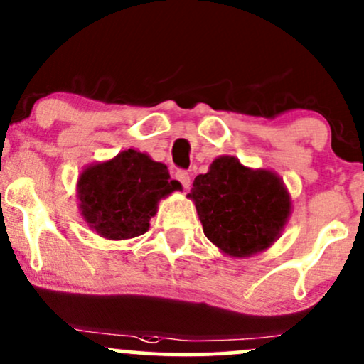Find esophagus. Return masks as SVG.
I'll return each mask as SVG.
<instances>
[{"instance_id": "34e87169", "label": "esophagus", "mask_w": 364, "mask_h": 364, "mask_svg": "<svg viewBox=\"0 0 364 364\" xmlns=\"http://www.w3.org/2000/svg\"><path fill=\"white\" fill-rule=\"evenodd\" d=\"M173 178L176 179V181L181 183V186L185 188V190H188V188H190L191 178H190V173H188V171H185V169H178L176 173L173 174Z\"/></svg>"}]
</instances>
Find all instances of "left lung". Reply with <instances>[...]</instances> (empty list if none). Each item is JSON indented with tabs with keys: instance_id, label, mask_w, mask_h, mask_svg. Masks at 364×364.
I'll list each match as a JSON object with an SVG mask.
<instances>
[{
	"instance_id": "left-lung-1",
	"label": "left lung",
	"mask_w": 364,
	"mask_h": 364,
	"mask_svg": "<svg viewBox=\"0 0 364 364\" xmlns=\"http://www.w3.org/2000/svg\"><path fill=\"white\" fill-rule=\"evenodd\" d=\"M203 232L231 257L269 248L291 212L289 195L270 171H252L236 157L215 159L207 174L195 178L190 193Z\"/></svg>"
}]
</instances>
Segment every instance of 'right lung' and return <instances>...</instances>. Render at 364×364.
<instances>
[{
  "mask_svg": "<svg viewBox=\"0 0 364 364\" xmlns=\"http://www.w3.org/2000/svg\"><path fill=\"white\" fill-rule=\"evenodd\" d=\"M168 168L136 150L87 168L78 179V198L85 220L107 240L144 235L162 196L181 190Z\"/></svg>",
  "mask_w": 364,
  "mask_h": 364,
  "instance_id": "right-lung-1",
  "label": "right lung"
}]
</instances>
